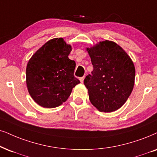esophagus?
<instances>
[{"label":"esophagus","instance_id":"obj_1","mask_svg":"<svg viewBox=\"0 0 157 157\" xmlns=\"http://www.w3.org/2000/svg\"><path fill=\"white\" fill-rule=\"evenodd\" d=\"M84 79H85V77H80V82H83V81H84Z\"/></svg>","mask_w":157,"mask_h":157}]
</instances>
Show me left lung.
<instances>
[{
  "label": "left lung",
  "instance_id": "8db88e82",
  "mask_svg": "<svg viewBox=\"0 0 157 157\" xmlns=\"http://www.w3.org/2000/svg\"><path fill=\"white\" fill-rule=\"evenodd\" d=\"M87 51L93 67L91 75L84 80L90 101L100 112H114L126 102L133 89V62L112 41H101Z\"/></svg>",
  "mask_w": 157,
  "mask_h": 157
}]
</instances>
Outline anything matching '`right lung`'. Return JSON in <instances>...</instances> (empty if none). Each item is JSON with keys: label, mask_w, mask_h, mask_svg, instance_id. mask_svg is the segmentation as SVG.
Instances as JSON below:
<instances>
[{"label": "right lung", "mask_w": 157, "mask_h": 157, "mask_svg": "<svg viewBox=\"0 0 157 157\" xmlns=\"http://www.w3.org/2000/svg\"><path fill=\"white\" fill-rule=\"evenodd\" d=\"M72 46L63 38H54L39 48L27 63L26 82L37 104L55 108L65 102L80 83L74 76L75 61L69 59Z\"/></svg>", "instance_id": "1"}]
</instances>
